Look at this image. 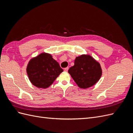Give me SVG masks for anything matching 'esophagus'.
<instances>
[{
    "instance_id": "obj_1",
    "label": "esophagus",
    "mask_w": 133,
    "mask_h": 133,
    "mask_svg": "<svg viewBox=\"0 0 133 133\" xmlns=\"http://www.w3.org/2000/svg\"><path fill=\"white\" fill-rule=\"evenodd\" d=\"M68 69H69V68L66 67V68H64V71H68Z\"/></svg>"
}]
</instances>
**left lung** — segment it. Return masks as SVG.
<instances>
[{
    "mask_svg": "<svg viewBox=\"0 0 133 133\" xmlns=\"http://www.w3.org/2000/svg\"><path fill=\"white\" fill-rule=\"evenodd\" d=\"M68 73L79 87L87 89L98 81L102 71L99 63L91 56L82 55L76 58L74 65L69 68Z\"/></svg>",
    "mask_w": 133,
    "mask_h": 133,
    "instance_id": "1",
    "label": "left lung"
}]
</instances>
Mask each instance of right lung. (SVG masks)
<instances>
[{
  "instance_id": "right-lung-1",
  "label": "right lung",
  "mask_w": 133,
  "mask_h": 133,
  "mask_svg": "<svg viewBox=\"0 0 133 133\" xmlns=\"http://www.w3.org/2000/svg\"><path fill=\"white\" fill-rule=\"evenodd\" d=\"M63 71L59 63L51 55L42 53L32 59L28 64L26 72L30 81L35 87L46 88L51 85Z\"/></svg>"
}]
</instances>
